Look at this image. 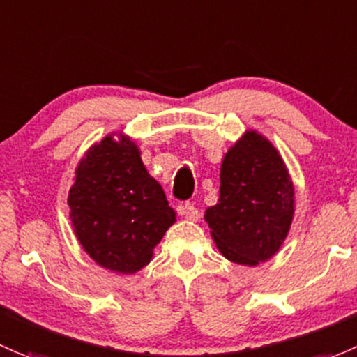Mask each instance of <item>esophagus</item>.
Listing matches in <instances>:
<instances>
[{
  "label": "esophagus",
  "instance_id": "1",
  "mask_svg": "<svg viewBox=\"0 0 357 357\" xmlns=\"http://www.w3.org/2000/svg\"><path fill=\"white\" fill-rule=\"evenodd\" d=\"M179 215H183L185 219L188 220H198V217H200V212H198V208L195 207L193 204H190V202H186L185 205H181V207L178 208Z\"/></svg>",
  "mask_w": 357,
  "mask_h": 357
}]
</instances>
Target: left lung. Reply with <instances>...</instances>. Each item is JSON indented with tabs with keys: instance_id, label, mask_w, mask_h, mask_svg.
<instances>
[{
	"instance_id": "left-lung-1",
	"label": "left lung",
	"mask_w": 357,
	"mask_h": 357,
	"mask_svg": "<svg viewBox=\"0 0 357 357\" xmlns=\"http://www.w3.org/2000/svg\"><path fill=\"white\" fill-rule=\"evenodd\" d=\"M294 215V186L282 157L257 131L229 149L220 166L219 202L205 212L227 260L258 265L279 251Z\"/></svg>"
}]
</instances>
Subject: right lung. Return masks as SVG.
<instances>
[{"mask_svg": "<svg viewBox=\"0 0 357 357\" xmlns=\"http://www.w3.org/2000/svg\"><path fill=\"white\" fill-rule=\"evenodd\" d=\"M75 174L70 217L84 250L112 272L144 268L174 224L176 212L145 169L135 142L109 135L89 149Z\"/></svg>", "mask_w": 357, "mask_h": 357, "instance_id": "right-lung-1", "label": "right lung"}]
</instances>
